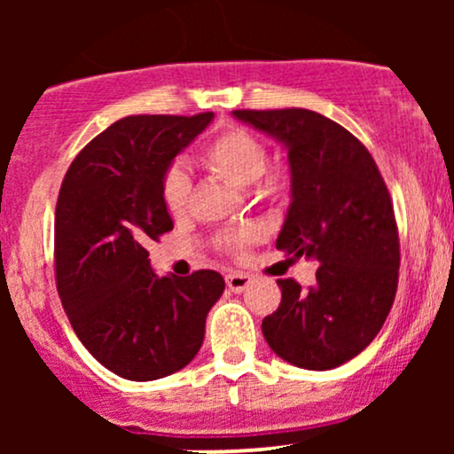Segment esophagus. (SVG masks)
Instances as JSON below:
<instances>
[{
  "label": "esophagus",
  "instance_id": "esophagus-1",
  "mask_svg": "<svg viewBox=\"0 0 454 454\" xmlns=\"http://www.w3.org/2000/svg\"><path fill=\"white\" fill-rule=\"evenodd\" d=\"M226 284L232 293H243V290L249 286V275L231 273V275H226Z\"/></svg>",
  "mask_w": 454,
  "mask_h": 454
}]
</instances>
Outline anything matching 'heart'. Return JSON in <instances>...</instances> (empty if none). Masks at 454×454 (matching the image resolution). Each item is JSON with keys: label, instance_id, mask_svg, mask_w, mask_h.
<instances>
[{"label": "heart", "instance_id": "obj_1", "mask_svg": "<svg viewBox=\"0 0 454 454\" xmlns=\"http://www.w3.org/2000/svg\"><path fill=\"white\" fill-rule=\"evenodd\" d=\"M200 161L239 187H247L258 181V190L262 196L278 198L286 192V176L278 170H267V147L258 137L243 128H231L215 137L202 149ZM192 179L184 166L175 164L161 176V200L173 215H181L190 205ZM256 228H243L239 232L223 234L220 239L222 247L228 252H239L245 243L256 239Z\"/></svg>", "mask_w": 454, "mask_h": 454}]
</instances>
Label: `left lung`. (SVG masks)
<instances>
[{
  "mask_svg": "<svg viewBox=\"0 0 454 454\" xmlns=\"http://www.w3.org/2000/svg\"><path fill=\"white\" fill-rule=\"evenodd\" d=\"M232 114L288 151L293 202L275 245L317 262L311 288L278 279L281 303L262 320L264 340L296 367H340L373 341L397 293L399 232L387 184L361 140L325 114Z\"/></svg>",
  "mask_w": 454,
  "mask_h": 454,
  "instance_id": "left-lung-1",
  "label": "left lung"
}]
</instances>
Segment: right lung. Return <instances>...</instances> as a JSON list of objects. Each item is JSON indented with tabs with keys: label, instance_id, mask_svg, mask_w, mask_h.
Returning <instances> with one entry per match:
<instances>
[{
	"label": "right lung",
	"instance_id": "1",
	"mask_svg": "<svg viewBox=\"0 0 454 454\" xmlns=\"http://www.w3.org/2000/svg\"><path fill=\"white\" fill-rule=\"evenodd\" d=\"M211 119H119L76 155L57 198L55 279L67 320L96 361L134 382L170 376L196 356L226 286L209 269L160 278L147 252L173 231L161 176Z\"/></svg>",
	"mask_w": 454,
	"mask_h": 454
}]
</instances>
